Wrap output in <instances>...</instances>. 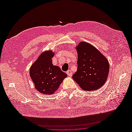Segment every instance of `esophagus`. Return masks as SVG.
<instances>
[{"mask_svg":"<svg viewBox=\"0 0 132 132\" xmlns=\"http://www.w3.org/2000/svg\"><path fill=\"white\" fill-rule=\"evenodd\" d=\"M67 75L69 76V77H71L72 76V71H71L70 70H68L67 71Z\"/></svg>","mask_w":132,"mask_h":132,"instance_id":"1","label":"esophagus"}]
</instances>
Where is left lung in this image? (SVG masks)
<instances>
[{"label":"left lung","instance_id":"obj_1","mask_svg":"<svg viewBox=\"0 0 132 132\" xmlns=\"http://www.w3.org/2000/svg\"><path fill=\"white\" fill-rule=\"evenodd\" d=\"M77 71L74 80L85 91L96 90L105 83L109 73V63L104 55L90 44L81 42L77 47Z\"/></svg>","mask_w":132,"mask_h":132}]
</instances>
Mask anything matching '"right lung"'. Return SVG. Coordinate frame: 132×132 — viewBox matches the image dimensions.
<instances>
[{
    "label": "right lung",
    "mask_w": 132,
    "mask_h": 132,
    "mask_svg": "<svg viewBox=\"0 0 132 132\" xmlns=\"http://www.w3.org/2000/svg\"><path fill=\"white\" fill-rule=\"evenodd\" d=\"M54 53L51 51L43 52L30 69V77L35 88L43 94H52L67 77L58 66L53 65Z\"/></svg>",
    "instance_id": "1"
}]
</instances>
